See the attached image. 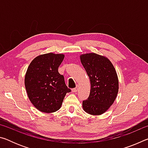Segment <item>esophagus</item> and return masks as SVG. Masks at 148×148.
<instances>
[{
	"label": "esophagus",
	"mask_w": 148,
	"mask_h": 148,
	"mask_svg": "<svg viewBox=\"0 0 148 148\" xmlns=\"http://www.w3.org/2000/svg\"><path fill=\"white\" fill-rule=\"evenodd\" d=\"M78 89H79V87L77 86L76 87H75V88L72 89V92H76L77 91H78Z\"/></svg>",
	"instance_id": "34e87169"
}]
</instances>
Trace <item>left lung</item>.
Returning a JSON list of instances; mask_svg holds the SVG:
<instances>
[{"label": "left lung", "instance_id": "obj_1", "mask_svg": "<svg viewBox=\"0 0 148 148\" xmlns=\"http://www.w3.org/2000/svg\"><path fill=\"white\" fill-rule=\"evenodd\" d=\"M80 61L91 82L88 99L83 101V109L91 115H101L116 99L119 81L114 65L104 56L95 53L82 54Z\"/></svg>", "mask_w": 148, "mask_h": 148}]
</instances>
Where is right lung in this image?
<instances>
[{"instance_id": "1", "label": "right lung", "mask_w": 148, "mask_h": 148, "mask_svg": "<svg viewBox=\"0 0 148 148\" xmlns=\"http://www.w3.org/2000/svg\"><path fill=\"white\" fill-rule=\"evenodd\" d=\"M63 54L49 53L37 56L27 69L25 86L27 95L39 111L52 113L60 109L65 95L71 91L64 82L58 68Z\"/></svg>"}]
</instances>
